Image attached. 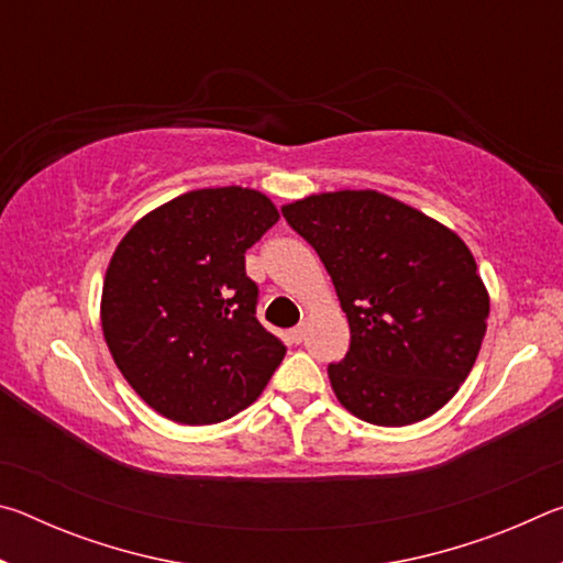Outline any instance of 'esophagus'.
<instances>
[{
    "mask_svg": "<svg viewBox=\"0 0 563 563\" xmlns=\"http://www.w3.org/2000/svg\"><path fill=\"white\" fill-rule=\"evenodd\" d=\"M305 332H308V328H305V322H300L298 328H292V330H290L292 342H302V340H305Z\"/></svg>",
    "mask_w": 563,
    "mask_h": 563,
    "instance_id": "esophagus-1",
    "label": "esophagus"
}]
</instances>
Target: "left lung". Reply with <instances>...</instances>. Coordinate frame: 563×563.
Returning <instances> with one entry per match:
<instances>
[{
	"label": "left lung",
	"mask_w": 563,
	"mask_h": 563,
	"mask_svg": "<svg viewBox=\"0 0 563 563\" xmlns=\"http://www.w3.org/2000/svg\"><path fill=\"white\" fill-rule=\"evenodd\" d=\"M320 255L350 322L328 367L340 405L369 424L405 427L462 387L487 332L489 292L460 235L377 190H335L283 206Z\"/></svg>",
	"instance_id": "1"
}]
</instances>
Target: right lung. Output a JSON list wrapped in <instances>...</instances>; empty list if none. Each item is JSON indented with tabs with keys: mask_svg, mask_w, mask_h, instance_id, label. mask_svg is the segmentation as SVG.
Instances as JSON below:
<instances>
[{
	"mask_svg": "<svg viewBox=\"0 0 563 563\" xmlns=\"http://www.w3.org/2000/svg\"><path fill=\"white\" fill-rule=\"evenodd\" d=\"M278 218L261 190L198 188L121 238L103 278L101 330L121 375L158 415L223 422L261 397L283 362L245 275V251Z\"/></svg>",
	"mask_w": 563,
	"mask_h": 563,
	"instance_id": "obj_1",
	"label": "right lung"
}]
</instances>
